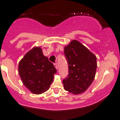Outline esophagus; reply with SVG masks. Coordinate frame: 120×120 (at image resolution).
Instances as JSON below:
<instances>
[{"label":"esophagus","instance_id":"esophagus-1","mask_svg":"<svg viewBox=\"0 0 120 120\" xmlns=\"http://www.w3.org/2000/svg\"><path fill=\"white\" fill-rule=\"evenodd\" d=\"M54 67H55V68H56V70H58V66H57V63H55L54 64Z\"/></svg>","mask_w":120,"mask_h":120}]
</instances>
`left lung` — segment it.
Returning <instances> with one entry per match:
<instances>
[{"mask_svg":"<svg viewBox=\"0 0 120 120\" xmlns=\"http://www.w3.org/2000/svg\"><path fill=\"white\" fill-rule=\"evenodd\" d=\"M69 74L63 81L66 91L74 95L85 92L95 79L97 68L96 57L77 40L64 46Z\"/></svg>","mask_w":120,"mask_h":120,"instance_id":"8db88e82","label":"left lung"}]
</instances>
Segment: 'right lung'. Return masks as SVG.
<instances>
[{"label":"right lung","instance_id":"1","mask_svg":"<svg viewBox=\"0 0 120 120\" xmlns=\"http://www.w3.org/2000/svg\"><path fill=\"white\" fill-rule=\"evenodd\" d=\"M56 72L53 63L43 55L41 47H34L19 64V73L22 83L35 95L43 94L49 89Z\"/></svg>","mask_w":120,"mask_h":120}]
</instances>
